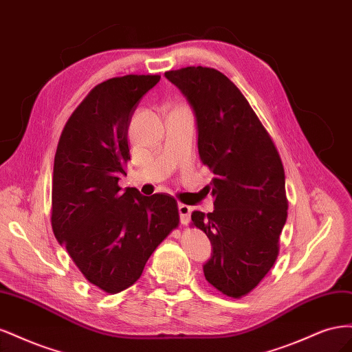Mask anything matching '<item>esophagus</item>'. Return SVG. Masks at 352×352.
<instances>
[{"instance_id": "1", "label": "esophagus", "mask_w": 352, "mask_h": 352, "mask_svg": "<svg viewBox=\"0 0 352 352\" xmlns=\"http://www.w3.org/2000/svg\"><path fill=\"white\" fill-rule=\"evenodd\" d=\"M177 211H179L180 223H182V225H188L189 219H190V211H192V208H190V207L186 206V204H179V206H177Z\"/></svg>"}]
</instances>
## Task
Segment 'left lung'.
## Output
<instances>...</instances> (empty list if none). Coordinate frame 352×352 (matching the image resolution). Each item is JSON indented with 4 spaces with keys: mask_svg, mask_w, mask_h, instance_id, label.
<instances>
[{
    "mask_svg": "<svg viewBox=\"0 0 352 352\" xmlns=\"http://www.w3.org/2000/svg\"><path fill=\"white\" fill-rule=\"evenodd\" d=\"M188 100L198 132V153L214 177L208 214L194 211L212 252L202 265L212 286L232 298L251 292L273 267L287 217L285 172L278 150L247 98L225 74L210 67L166 72Z\"/></svg>",
    "mask_w": 352,
    "mask_h": 352,
    "instance_id": "obj_1",
    "label": "left lung"
}]
</instances>
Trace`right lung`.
Listing matches in <instances>:
<instances>
[{
    "instance_id": "obj_1",
    "label": "right lung",
    "mask_w": 352,
    "mask_h": 352,
    "mask_svg": "<svg viewBox=\"0 0 352 352\" xmlns=\"http://www.w3.org/2000/svg\"><path fill=\"white\" fill-rule=\"evenodd\" d=\"M158 80V74H126L97 85L70 116L54 158L52 230L85 278L109 294L140 279L179 225L172 195L119 186L131 160V119Z\"/></svg>"
}]
</instances>
